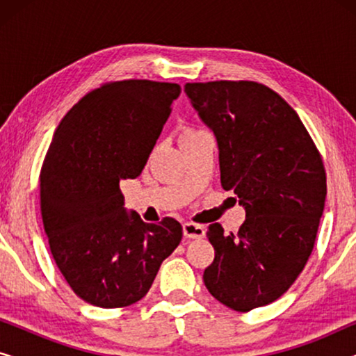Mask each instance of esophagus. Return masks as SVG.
I'll return each mask as SVG.
<instances>
[{
	"label": "esophagus",
	"instance_id": "obj_1",
	"mask_svg": "<svg viewBox=\"0 0 356 356\" xmlns=\"http://www.w3.org/2000/svg\"><path fill=\"white\" fill-rule=\"evenodd\" d=\"M183 233L186 238L199 240V238H204V235H206V230H204L202 225H197V223H193V222H186L183 223Z\"/></svg>",
	"mask_w": 356,
	"mask_h": 356
}]
</instances>
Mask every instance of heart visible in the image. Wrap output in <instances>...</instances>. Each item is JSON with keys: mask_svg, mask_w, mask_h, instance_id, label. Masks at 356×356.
<instances>
[{"mask_svg": "<svg viewBox=\"0 0 356 356\" xmlns=\"http://www.w3.org/2000/svg\"><path fill=\"white\" fill-rule=\"evenodd\" d=\"M191 133H196V131H186V133H184L183 136H186V134H191Z\"/></svg>", "mask_w": 356, "mask_h": 356, "instance_id": "b5f03b06", "label": "heart"}]
</instances>
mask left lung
Masks as SVG:
<instances>
[{"instance_id":"8db88e82","label":"left lung","mask_w":356,"mask_h":356,"mask_svg":"<svg viewBox=\"0 0 356 356\" xmlns=\"http://www.w3.org/2000/svg\"><path fill=\"white\" fill-rule=\"evenodd\" d=\"M184 92L216 136L223 189L246 212L238 233L209 227L216 257L204 284L245 313L280 298L303 270L324 211V165L300 116L269 87L216 81Z\"/></svg>"}]
</instances>
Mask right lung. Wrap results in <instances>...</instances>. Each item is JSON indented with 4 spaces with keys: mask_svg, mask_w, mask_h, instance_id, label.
I'll use <instances>...</instances> for the list:
<instances>
[{
    "mask_svg": "<svg viewBox=\"0 0 356 356\" xmlns=\"http://www.w3.org/2000/svg\"><path fill=\"white\" fill-rule=\"evenodd\" d=\"M181 87L118 81L89 92L65 115L40 172V207L58 269L74 293L121 308L147 293L183 227L172 217L145 223L120 189L157 143Z\"/></svg>",
    "mask_w": 356,
    "mask_h": 356,
    "instance_id": "1",
    "label": "right lung"
}]
</instances>
